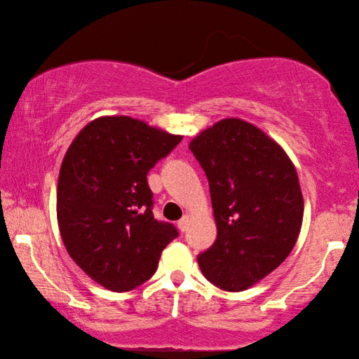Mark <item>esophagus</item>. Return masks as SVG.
I'll return each instance as SVG.
<instances>
[{"instance_id":"esophagus-1","label":"esophagus","mask_w":359,"mask_h":359,"mask_svg":"<svg viewBox=\"0 0 359 359\" xmlns=\"http://www.w3.org/2000/svg\"><path fill=\"white\" fill-rule=\"evenodd\" d=\"M188 222H190V215L188 214H185L184 217L180 218L179 220V223H177V226H179V229L182 231V233H184V231L187 229V226H188Z\"/></svg>"}]
</instances>
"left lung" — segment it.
<instances>
[{"instance_id":"1","label":"left lung","mask_w":359,"mask_h":359,"mask_svg":"<svg viewBox=\"0 0 359 359\" xmlns=\"http://www.w3.org/2000/svg\"><path fill=\"white\" fill-rule=\"evenodd\" d=\"M209 179L217 239L198 257L209 282L242 291L277 269L299 236L304 199L296 168L280 144L236 117L191 139Z\"/></svg>"}]
</instances>
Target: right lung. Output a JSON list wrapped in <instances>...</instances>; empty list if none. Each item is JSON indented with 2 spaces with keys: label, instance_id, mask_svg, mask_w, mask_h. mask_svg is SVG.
<instances>
[{
  "label": "right lung",
  "instance_id": "1",
  "mask_svg": "<svg viewBox=\"0 0 359 359\" xmlns=\"http://www.w3.org/2000/svg\"><path fill=\"white\" fill-rule=\"evenodd\" d=\"M128 115H102L79 131L58 175L57 220L69 257L111 291H130L155 274L177 238L154 218L147 174L182 141Z\"/></svg>",
  "mask_w": 359,
  "mask_h": 359
}]
</instances>
